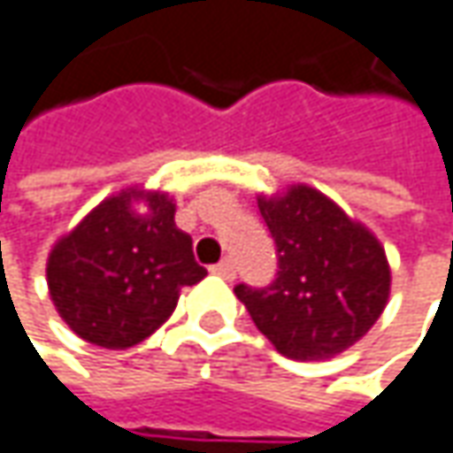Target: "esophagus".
Segmentation results:
<instances>
[{
    "instance_id": "34e87169",
    "label": "esophagus",
    "mask_w": 453,
    "mask_h": 453,
    "mask_svg": "<svg viewBox=\"0 0 453 453\" xmlns=\"http://www.w3.org/2000/svg\"><path fill=\"white\" fill-rule=\"evenodd\" d=\"M211 273L221 275V278H226V280H232V278L237 275V271H234V263H232V260H221V263L211 265Z\"/></svg>"
}]
</instances>
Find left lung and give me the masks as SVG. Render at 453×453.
<instances>
[{"instance_id": "8db88e82", "label": "left lung", "mask_w": 453, "mask_h": 453, "mask_svg": "<svg viewBox=\"0 0 453 453\" xmlns=\"http://www.w3.org/2000/svg\"><path fill=\"white\" fill-rule=\"evenodd\" d=\"M275 242L271 286H234L257 330L294 361L333 358L364 338L389 299V263L372 232L309 185L257 198Z\"/></svg>"}]
</instances>
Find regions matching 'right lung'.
<instances>
[{"mask_svg":"<svg viewBox=\"0 0 453 453\" xmlns=\"http://www.w3.org/2000/svg\"><path fill=\"white\" fill-rule=\"evenodd\" d=\"M136 200L145 201L146 214L135 211ZM203 275L193 240L175 226L173 198L139 188L89 211L53 244L46 265L61 319L81 340L111 350L149 338L175 311L180 288Z\"/></svg>","mask_w":453,"mask_h":453,"instance_id":"right-lung-1","label":"right lung"}]
</instances>
